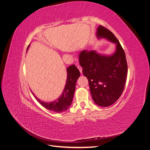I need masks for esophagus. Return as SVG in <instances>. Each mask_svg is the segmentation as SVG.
Segmentation results:
<instances>
[{
    "label": "esophagus",
    "instance_id": "obj_1",
    "mask_svg": "<svg viewBox=\"0 0 150 150\" xmlns=\"http://www.w3.org/2000/svg\"><path fill=\"white\" fill-rule=\"evenodd\" d=\"M77 67H78V69H79V72H80V73L81 74H82V70H83V69H82V67H81V66H79V65H78V66H77Z\"/></svg>",
    "mask_w": 150,
    "mask_h": 150
}]
</instances>
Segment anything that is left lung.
<instances>
[{
  "mask_svg": "<svg viewBox=\"0 0 150 150\" xmlns=\"http://www.w3.org/2000/svg\"><path fill=\"white\" fill-rule=\"evenodd\" d=\"M96 35L98 39H106L115 44V52L106 55L95 50H84L79 53V61L84 75L88 80L94 102L107 107L114 103L124 90L127 64L123 49L111 31L99 25Z\"/></svg>",
  "mask_w": 150,
  "mask_h": 150,
  "instance_id": "1",
  "label": "left lung"
}]
</instances>
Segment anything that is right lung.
Returning <instances> with one entry per match:
<instances>
[{
    "label": "right lung",
    "mask_w": 150,
    "mask_h": 150,
    "mask_svg": "<svg viewBox=\"0 0 150 150\" xmlns=\"http://www.w3.org/2000/svg\"><path fill=\"white\" fill-rule=\"evenodd\" d=\"M29 47L30 44L27 48V51H28ZM66 71L67 79L64 88L60 97L56 100L51 102H43L39 99L31 91L38 102L48 110L59 113L63 112L68 110L72 104L76 83L80 76V72L74 64L68 67Z\"/></svg>",
    "instance_id": "right-lung-1"
}]
</instances>
